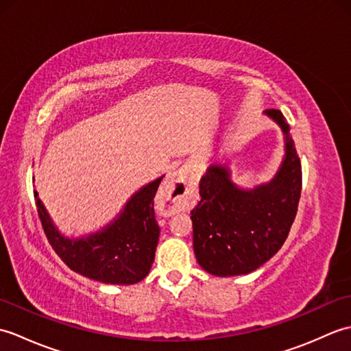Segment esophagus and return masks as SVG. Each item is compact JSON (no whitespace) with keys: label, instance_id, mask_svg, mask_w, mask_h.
Wrapping results in <instances>:
<instances>
[{"label":"esophagus","instance_id":"esophagus-1","mask_svg":"<svg viewBox=\"0 0 351 351\" xmlns=\"http://www.w3.org/2000/svg\"><path fill=\"white\" fill-rule=\"evenodd\" d=\"M193 190H195V187H193L190 176L185 171H170L166 180H164L160 191L162 213L171 215L189 208L191 205Z\"/></svg>","mask_w":351,"mask_h":351}]
</instances>
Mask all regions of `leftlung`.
Segmentation results:
<instances>
[{
  "mask_svg": "<svg viewBox=\"0 0 351 351\" xmlns=\"http://www.w3.org/2000/svg\"><path fill=\"white\" fill-rule=\"evenodd\" d=\"M264 114L279 126L285 155L274 176L253 189L232 181L228 164L211 162L193 208V249L199 265L220 278L255 271L285 243L302 193V166L289 125L279 110Z\"/></svg>",
  "mask_w": 351,
  "mask_h": 351,
  "instance_id": "1",
  "label": "left lung"
}]
</instances>
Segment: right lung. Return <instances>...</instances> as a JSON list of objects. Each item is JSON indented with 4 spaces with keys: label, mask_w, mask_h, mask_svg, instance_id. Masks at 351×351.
<instances>
[{
    "label": "right lung",
    "mask_w": 351,
    "mask_h": 351,
    "mask_svg": "<svg viewBox=\"0 0 351 351\" xmlns=\"http://www.w3.org/2000/svg\"><path fill=\"white\" fill-rule=\"evenodd\" d=\"M162 178L134 193L106 226L77 238L58 230L39 193L34 191L37 214L52 249L71 270L88 279L111 285H132L143 280L152 267L160 238L154 197Z\"/></svg>",
    "instance_id": "obj_1"
}]
</instances>
